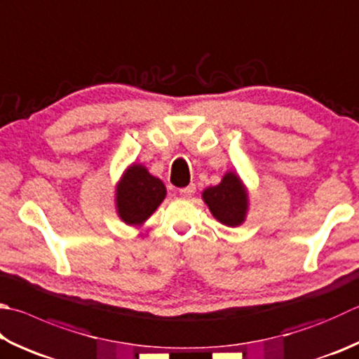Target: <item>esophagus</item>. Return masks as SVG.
<instances>
[{
	"mask_svg": "<svg viewBox=\"0 0 359 359\" xmlns=\"http://www.w3.org/2000/svg\"><path fill=\"white\" fill-rule=\"evenodd\" d=\"M194 194H195V186L194 184L180 189V195H181V197H184V198H191Z\"/></svg>",
	"mask_w": 359,
	"mask_h": 359,
	"instance_id": "1",
	"label": "esophagus"
}]
</instances>
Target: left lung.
Masks as SVG:
<instances>
[{
	"instance_id": "8db88e82",
	"label": "left lung",
	"mask_w": 359,
	"mask_h": 359,
	"mask_svg": "<svg viewBox=\"0 0 359 359\" xmlns=\"http://www.w3.org/2000/svg\"><path fill=\"white\" fill-rule=\"evenodd\" d=\"M209 211L226 226H239L247 219L248 192L236 172H226L217 186L206 187L201 194Z\"/></svg>"
}]
</instances>
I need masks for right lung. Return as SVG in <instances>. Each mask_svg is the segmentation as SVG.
<instances>
[{
    "label": "right lung",
    "mask_w": 359,
    "mask_h": 359,
    "mask_svg": "<svg viewBox=\"0 0 359 359\" xmlns=\"http://www.w3.org/2000/svg\"><path fill=\"white\" fill-rule=\"evenodd\" d=\"M167 195L165 186L142 164H131L116 186V209L121 222L140 226L151 217Z\"/></svg>",
    "instance_id": "add662e5"
}]
</instances>
